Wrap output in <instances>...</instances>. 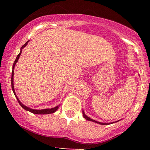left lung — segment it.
<instances>
[{"label": "left lung", "mask_w": 150, "mask_h": 150, "mask_svg": "<svg viewBox=\"0 0 150 150\" xmlns=\"http://www.w3.org/2000/svg\"><path fill=\"white\" fill-rule=\"evenodd\" d=\"M83 117H85V118L86 119V120H88V121H91V122H96V123H98V124H102V125H107V124H104V123H101V122H96V121H95V120H91V118H89V117H87V115H86L85 114V112H84L83 111Z\"/></svg>", "instance_id": "obj_1"}]
</instances>
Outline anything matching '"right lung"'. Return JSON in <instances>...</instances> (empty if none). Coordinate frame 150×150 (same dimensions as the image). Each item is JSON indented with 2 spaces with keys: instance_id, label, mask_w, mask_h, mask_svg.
<instances>
[{
  "instance_id": "1",
  "label": "right lung",
  "mask_w": 150,
  "mask_h": 150,
  "mask_svg": "<svg viewBox=\"0 0 150 150\" xmlns=\"http://www.w3.org/2000/svg\"><path fill=\"white\" fill-rule=\"evenodd\" d=\"M28 42H28H26L25 43V44H24L23 45V46H22L21 47V50H20V52L19 53V54H18V56H17V57H16V60H15V61H14V63H13V68H12V73H11V88H12V90H13V92L14 95H15L16 98H17L18 103L20 104V105L22 107L24 108V109L28 110V111L32 112V113L38 114V115H44V114H50V113H53V112H54L57 109H58L59 107V106H56V107L52 108H46V109H42V110H35V109H31V108H28V107H27V106H24V104H22L21 103V102H20V100H18V97H17V96H16V95L15 90H14V87H13V72H14L13 69H14V67H15V65H16V63L18 62V59H19V57H20V54H21L22 49L23 48H24V47H25V46H26V45H27Z\"/></svg>"
}]
</instances>
